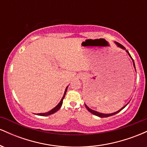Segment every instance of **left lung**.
<instances>
[{
    "mask_svg": "<svg viewBox=\"0 0 147 147\" xmlns=\"http://www.w3.org/2000/svg\"><path fill=\"white\" fill-rule=\"evenodd\" d=\"M115 43L116 44H117V45L118 47H119V48H122V49H124V50H126V48H124V46H123L122 45H121L120 43H117V42H115ZM126 52H127L128 54H129V55L130 57H131V58L132 59V57H131V55H130V54H129V52H128V50H126ZM133 65H134V68H136V66H135V63H134V61H133ZM127 104H126V105H127ZM126 105H125L124 106V107H122V109H119V111H117V112H115V113H111V114H104V113H99V112H97V111H93V110H92V109H90V108L89 107H88V106L86 105L85 104V106H86V108L87 109V110L89 111V112H90L91 113H92L93 115H97V116H98V117H110V116H111V115H115V114H117V113H119V111H121L123 109H124V108H125L126 106Z\"/></svg>",
    "mask_w": 147,
    "mask_h": 147,
    "instance_id": "obj_1",
    "label": "left lung"
}]
</instances>
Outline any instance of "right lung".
<instances>
[{
  "label": "right lung",
  "mask_w": 147,
  "mask_h": 147,
  "mask_svg": "<svg viewBox=\"0 0 147 147\" xmlns=\"http://www.w3.org/2000/svg\"><path fill=\"white\" fill-rule=\"evenodd\" d=\"M67 89H68V87H67L66 89H65V92H64V95H63V97H62L61 100V102H60L58 104H57V106H55V107L53 109H52L51 111H49V112H48V113H38L37 115H40V116H48V115H51V114L55 113V112H57V111H58L59 109L60 108H61V106L62 104H63V100L64 97H65V93H66Z\"/></svg>",
  "instance_id": "right-lung-1"
}]
</instances>
